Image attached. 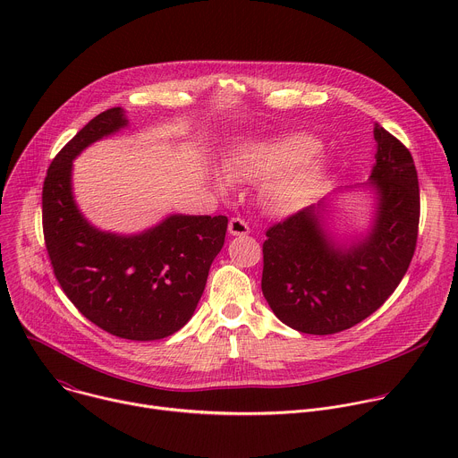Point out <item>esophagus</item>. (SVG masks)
Segmentation results:
<instances>
[{
	"mask_svg": "<svg viewBox=\"0 0 458 458\" xmlns=\"http://www.w3.org/2000/svg\"><path fill=\"white\" fill-rule=\"evenodd\" d=\"M228 232H230L232 235H246V233L250 232V226H248V223H246L244 219H241V217H232V219H230V225H228Z\"/></svg>",
	"mask_w": 458,
	"mask_h": 458,
	"instance_id": "obj_1",
	"label": "esophagus"
}]
</instances>
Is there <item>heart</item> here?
<instances>
[{
  "label": "heart",
  "instance_id": "heart-1",
  "mask_svg": "<svg viewBox=\"0 0 458 458\" xmlns=\"http://www.w3.org/2000/svg\"><path fill=\"white\" fill-rule=\"evenodd\" d=\"M317 150L318 141L308 134L250 143L230 156L226 170L241 181H265L286 171L270 186L268 199L274 207L290 210L315 188L324 172L322 161H310Z\"/></svg>",
  "mask_w": 458,
  "mask_h": 458
}]
</instances>
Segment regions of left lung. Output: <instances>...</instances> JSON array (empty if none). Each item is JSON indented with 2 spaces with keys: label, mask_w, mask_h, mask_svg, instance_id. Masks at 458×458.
Returning a JSON list of instances; mask_svg holds the SVG:
<instances>
[{
  "label": "left lung",
  "mask_w": 458,
  "mask_h": 458,
  "mask_svg": "<svg viewBox=\"0 0 458 458\" xmlns=\"http://www.w3.org/2000/svg\"><path fill=\"white\" fill-rule=\"evenodd\" d=\"M378 191L375 228L350 250L326 239L315 207L284 217L263 242V295L290 328L330 335L377 311L406 276L420 219L419 177L410 150L375 123Z\"/></svg>",
  "instance_id": "1"
}]
</instances>
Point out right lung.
<instances>
[{
	"label": "right lung",
	"instance_id": "1",
	"mask_svg": "<svg viewBox=\"0 0 458 458\" xmlns=\"http://www.w3.org/2000/svg\"><path fill=\"white\" fill-rule=\"evenodd\" d=\"M124 124L123 110L108 108L52 159L41 195L43 237L54 276L81 315L115 337L157 341L193 315L225 244L228 217L172 216L132 237L92 228L72 199V159Z\"/></svg>",
	"mask_w": 458,
	"mask_h": 458
}]
</instances>
